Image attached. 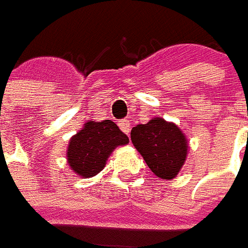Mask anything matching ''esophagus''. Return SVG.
I'll return each mask as SVG.
<instances>
[{
  "mask_svg": "<svg viewBox=\"0 0 248 248\" xmlns=\"http://www.w3.org/2000/svg\"><path fill=\"white\" fill-rule=\"evenodd\" d=\"M119 126H120V129H122L125 135H129L131 133V122L128 120V119H124L122 122L119 123Z\"/></svg>",
  "mask_w": 248,
  "mask_h": 248,
  "instance_id": "34e87169",
  "label": "esophagus"
}]
</instances>
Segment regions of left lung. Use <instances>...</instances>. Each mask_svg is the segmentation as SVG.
I'll return each instance as SVG.
<instances>
[{
	"instance_id": "obj_1",
	"label": "left lung",
	"mask_w": 248,
	"mask_h": 248,
	"mask_svg": "<svg viewBox=\"0 0 248 248\" xmlns=\"http://www.w3.org/2000/svg\"><path fill=\"white\" fill-rule=\"evenodd\" d=\"M131 140L152 172L161 179H174L187 159V137L176 124L162 117L133 126Z\"/></svg>"
}]
</instances>
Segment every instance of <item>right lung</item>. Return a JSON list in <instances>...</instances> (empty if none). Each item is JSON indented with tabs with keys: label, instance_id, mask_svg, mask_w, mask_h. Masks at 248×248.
<instances>
[{
	"label": "right lung",
	"instance_id": "add662e5",
	"mask_svg": "<svg viewBox=\"0 0 248 248\" xmlns=\"http://www.w3.org/2000/svg\"><path fill=\"white\" fill-rule=\"evenodd\" d=\"M128 142V136L112 120H89L69 141L68 165L79 178L95 176L103 170L113 150Z\"/></svg>",
	"mask_w": 248,
	"mask_h": 248
}]
</instances>
